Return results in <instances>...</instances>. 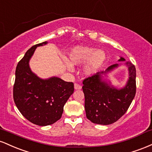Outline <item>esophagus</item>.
Masks as SVG:
<instances>
[{
  "instance_id": "34e87169",
  "label": "esophagus",
  "mask_w": 152,
  "mask_h": 152,
  "mask_svg": "<svg viewBox=\"0 0 152 152\" xmlns=\"http://www.w3.org/2000/svg\"><path fill=\"white\" fill-rule=\"evenodd\" d=\"M82 88V87L81 85L77 84V83H75L74 84V89L75 90H81Z\"/></svg>"
}]
</instances>
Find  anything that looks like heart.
<instances>
[{
  "instance_id": "1",
  "label": "heart",
  "mask_w": 152,
  "mask_h": 152,
  "mask_svg": "<svg viewBox=\"0 0 152 152\" xmlns=\"http://www.w3.org/2000/svg\"><path fill=\"white\" fill-rule=\"evenodd\" d=\"M69 61L64 60V64L68 70L72 71V65H83V73L86 76L96 74L106 60L105 52L96 48L86 46H76L69 53Z\"/></svg>"
}]
</instances>
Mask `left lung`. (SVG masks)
<instances>
[{
	"label": "left lung",
	"instance_id": "obj_1",
	"mask_svg": "<svg viewBox=\"0 0 152 152\" xmlns=\"http://www.w3.org/2000/svg\"><path fill=\"white\" fill-rule=\"evenodd\" d=\"M120 57L118 61H125ZM128 68L129 78L126 85L118 88L107 79L108 74L117 69L116 64L105 71L96 73L83 81L86 117L94 124L109 125L123 116L132 104L136 94V69L131 62H125Z\"/></svg>",
	"mask_w": 152,
	"mask_h": 152
}]
</instances>
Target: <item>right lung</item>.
<instances>
[{"instance_id":"add662e5","label":"right lung","mask_w":152,"mask_h":152,"mask_svg":"<svg viewBox=\"0 0 152 152\" xmlns=\"http://www.w3.org/2000/svg\"><path fill=\"white\" fill-rule=\"evenodd\" d=\"M38 43L26 51L15 69L13 99L21 114L31 123L45 126L53 124L61 117L64 106L74 93V83L52 76L43 79L31 71L29 61Z\"/></svg>"}]
</instances>
